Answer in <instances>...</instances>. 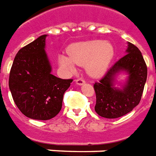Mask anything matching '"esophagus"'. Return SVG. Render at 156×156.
Segmentation results:
<instances>
[{
	"label": "esophagus",
	"mask_w": 156,
	"mask_h": 156,
	"mask_svg": "<svg viewBox=\"0 0 156 156\" xmlns=\"http://www.w3.org/2000/svg\"><path fill=\"white\" fill-rule=\"evenodd\" d=\"M76 84H77V85H83L84 83H85V82H86V80H84L83 78H81V77H80V78H78V79H76Z\"/></svg>",
	"instance_id": "esophagus-1"
}]
</instances>
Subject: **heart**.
<instances>
[{"instance_id": "obj_1", "label": "heart", "mask_w": 156, "mask_h": 156, "mask_svg": "<svg viewBox=\"0 0 156 156\" xmlns=\"http://www.w3.org/2000/svg\"><path fill=\"white\" fill-rule=\"evenodd\" d=\"M68 55L58 57L59 64L70 70L75 66H85L91 76H102L114 58L115 50L112 44L101 40H90L77 43L68 48Z\"/></svg>"}]
</instances>
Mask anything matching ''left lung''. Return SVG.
<instances>
[{
    "label": "left lung",
    "instance_id": "8db88e82",
    "mask_svg": "<svg viewBox=\"0 0 156 156\" xmlns=\"http://www.w3.org/2000/svg\"><path fill=\"white\" fill-rule=\"evenodd\" d=\"M123 57L112 66L104 76L94 84L96 92L95 111L106 119H117L131 112L140 103L147 79V66L141 52L136 46L129 43ZM124 70L129 79L122 90L113 87L114 77Z\"/></svg>",
    "mask_w": 156,
    "mask_h": 156
}]
</instances>
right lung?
<instances>
[{
	"instance_id": "1",
	"label": "right lung",
	"mask_w": 156,
	"mask_h": 156,
	"mask_svg": "<svg viewBox=\"0 0 156 156\" xmlns=\"http://www.w3.org/2000/svg\"><path fill=\"white\" fill-rule=\"evenodd\" d=\"M42 35L20 49L9 76V88L22 113L29 119L48 120L62 108L64 93L72 79H60L51 74Z\"/></svg>"
}]
</instances>
